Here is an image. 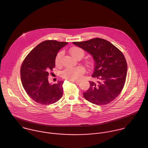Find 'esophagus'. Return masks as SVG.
Wrapping results in <instances>:
<instances>
[{
	"label": "esophagus",
	"mask_w": 148,
	"mask_h": 148,
	"mask_svg": "<svg viewBox=\"0 0 148 148\" xmlns=\"http://www.w3.org/2000/svg\"><path fill=\"white\" fill-rule=\"evenodd\" d=\"M72 83H75V84H79V83H80V81H79V80H77V81H71Z\"/></svg>",
	"instance_id": "esophagus-1"
}]
</instances>
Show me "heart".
Instances as JSON below:
<instances>
[{
  "instance_id": "heart-1",
  "label": "heart",
  "mask_w": 148,
  "mask_h": 148,
  "mask_svg": "<svg viewBox=\"0 0 148 148\" xmlns=\"http://www.w3.org/2000/svg\"><path fill=\"white\" fill-rule=\"evenodd\" d=\"M71 54L76 59L82 58L85 54L84 50L77 47H74L69 49ZM62 53L58 52L55 58V64L56 65H60L61 63ZM86 64L88 66L92 64V61H87ZM85 73V69L83 67L79 66L73 68H67L62 72V76L64 79L69 81H77L81 79Z\"/></svg>"
}]
</instances>
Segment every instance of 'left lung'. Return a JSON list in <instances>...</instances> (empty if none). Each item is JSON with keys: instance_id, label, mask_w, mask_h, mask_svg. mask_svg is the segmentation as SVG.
<instances>
[{"instance_id": "8db88e82", "label": "left lung", "mask_w": 148, "mask_h": 148, "mask_svg": "<svg viewBox=\"0 0 148 148\" xmlns=\"http://www.w3.org/2000/svg\"><path fill=\"white\" fill-rule=\"evenodd\" d=\"M73 44L91 54L95 60L90 87L83 92L84 98L97 105L111 102L122 92L127 75V65L122 51L109 41L95 38Z\"/></svg>"}]
</instances>
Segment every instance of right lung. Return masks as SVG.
Returning <instances> with one entry per match:
<instances>
[{
    "label": "right lung",
    "mask_w": 148,
    "mask_h": 148,
    "mask_svg": "<svg viewBox=\"0 0 148 148\" xmlns=\"http://www.w3.org/2000/svg\"><path fill=\"white\" fill-rule=\"evenodd\" d=\"M68 44L46 40L32 50L21 67V79L27 94L34 101L44 105L56 103L63 94V81L50 84V71L55 67V58L61 48Z\"/></svg>",
    "instance_id": "1"
}]
</instances>
